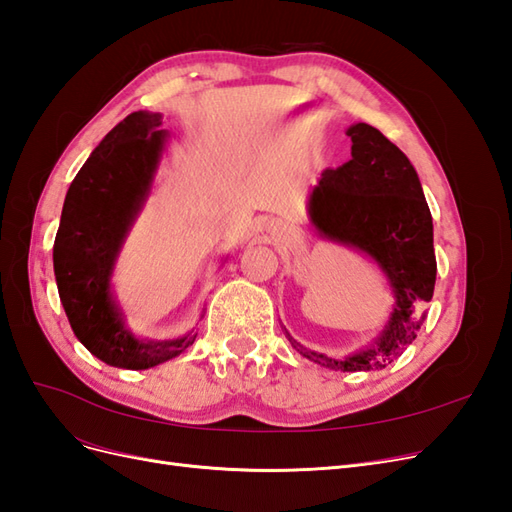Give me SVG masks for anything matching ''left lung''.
<instances>
[{"label": "left lung", "instance_id": "obj_1", "mask_svg": "<svg viewBox=\"0 0 512 512\" xmlns=\"http://www.w3.org/2000/svg\"><path fill=\"white\" fill-rule=\"evenodd\" d=\"M346 134L352 160L324 170L309 196V218L322 239L354 247L376 262L391 284L395 307L376 342L342 361L305 348L288 331L286 337L322 367L371 371L393 363L416 339L438 267L431 211L406 153L369 123H354Z\"/></svg>", "mask_w": 512, "mask_h": 512}]
</instances>
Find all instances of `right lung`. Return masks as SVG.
<instances>
[{
    "mask_svg": "<svg viewBox=\"0 0 512 512\" xmlns=\"http://www.w3.org/2000/svg\"><path fill=\"white\" fill-rule=\"evenodd\" d=\"M160 126V113L136 111L102 138L70 183L53 245L59 299L74 335L100 361L123 369L156 367L196 339H136L111 292L115 260L162 158L168 134Z\"/></svg>",
    "mask_w": 512,
    "mask_h": 512,
    "instance_id": "add662e5",
    "label": "right lung"
}]
</instances>
